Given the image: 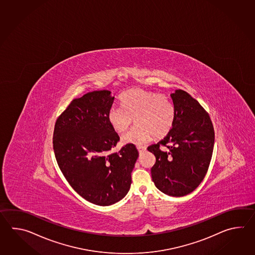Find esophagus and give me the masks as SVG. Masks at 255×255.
<instances>
[{
	"label": "esophagus",
	"mask_w": 255,
	"mask_h": 255,
	"mask_svg": "<svg viewBox=\"0 0 255 255\" xmlns=\"http://www.w3.org/2000/svg\"><path fill=\"white\" fill-rule=\"evenodd\" d=\"M136 148H137V150L139 152H143L146 150V146H141V145H137Z\"/></svg>",
	"instance_id": "1"
}]
</instances>
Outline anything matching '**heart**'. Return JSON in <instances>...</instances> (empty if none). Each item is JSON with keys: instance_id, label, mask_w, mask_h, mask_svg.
I'll use <instances>...</instances> for the list:
<instances>
[{"instance_id": "b5f03b06", "label": "heart", "mask_w": 255, "mask_h": 255, "mask_svg": "<svg viewBox=\"0 0 255 255\" xmlns=\"http://www.w3.org/2000/svg\"><path fill=\"white\" fill-rule=\"evenodd\" d=\"M122 106L113 105L109 110V121L117 132H125L133 122L136 125L123 135L125 143L141 144L152 135L160 137L172 128L176 109L166 95L141 88L131 89L121 97Z\"/></svg>"}]
</instances>
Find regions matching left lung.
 I'll use <instances>...</instances> for the list:
<instances>
[{
  "mask_svg": "<svg viewBox=\"0 0 255 255\" xmlns=\"http://www.w3.org/2000/svg\"><path fill=\"white\" fill-rule=\"evenodd\" d=\"M176 109L173 127L162 140L147 146L156 157L153 182L163 193L181 197L201 184L212 159L214 128L205 109L190 94L178 89L170 95ZM166 147V151L161 149Z\"/></svg>",
  "mask_w": 255,
  "mask_h": 255,
  "instance_id": "8db88e82",
  "label": "left lung"
}]
</instances>
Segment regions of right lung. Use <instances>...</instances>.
I'll use <instances>...</instances> for the list:
<instances>
[{
	"label": "right lung",
	"mask_w": 255,
	"mask_h": 255,
	"mask_svg": "<svg viewBox=\"0 0 255 255\" xmlns=\"http://www.w3.org/2000/svg\"><path fill=\"white\" fill-rule=\"evenodd\" d=\"M115 97L93 91L71 101L54 125L57 164L71 187L85 200L109 206L122 200L131 185L138 152L128 143L111 151L120 136L109 121Z\"/></svg>",
	"instance_id": "add662e5"
}]
</instances>
